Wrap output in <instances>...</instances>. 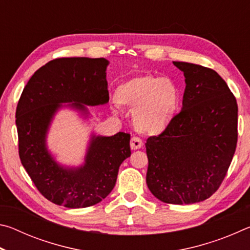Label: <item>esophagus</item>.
<instances>
[{"label": "esophagus", "mask_w": 250, "mask_h": 250, "mask_svg": "<svg viewBox=\"0 0 250 250\" xmlns=\"http://www.w3.org/2000/svg\"><path fill=\"white\" fill-rule=\"evenodd\" d=\"M130 146L132 150H138V149H141L143 146V142L142 140L139 137H135L133 135L132 138H131V141H130Z\"/></svg>", "instance_id": "34e87169"}]
</instances>
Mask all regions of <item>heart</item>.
<instances>
[{"label": "heart", "mask_w": 250, "mask_h": 250, "mask_svg": "<svg viewBox=\"0 0 250 250\" xmlns=\"http://www.w3.org/2000/svg\"><path fill=\"white\" fill-rule=\"evenodd\" d=\"M116 101L133 109V124L138 131L159 134L174 119L180 90L171 78L143 75L121 83L116 91Z\"/></svg>", "instance_id": "b5f03b06"}]
</instances>
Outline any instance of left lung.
<instances>
[{
	"label": "left lung",
	"instance_id": "left-lung-1",
	"mask_svg": "<svg viewBox=\"0 0 250 250\" xmlns=\"http://www.w3.org/2000/svg\"><path fill=\"white\" fill-rule=\"evenodd\" d=\"M185 76L183 107L159 135L147 138V188L167 204H193L210 197L234 156L238 105L216 71L173 62Z\"/></svg>",
	"mask_w": 250,
	"mask_h": 250
}]
</instances>
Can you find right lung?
Returning a JSON list of instances; mask_svg holds the SVG:
<instances>
[{"mask_svg": "<svg viewBox=\"0 0 250 250\" xmlns=\"http://www.w3.org/2000/svg\"><path fill=\"white\" fill-rule=\"evenodd\" d=\"M104 58L64 57L35 71L16 108L21 162L45 198L68 208L92 206L115 188L121 163L129 158L130 133L92 137L86 162L77 168L59 167L46 149V132L62 103L86 110L109 101Z\"/></svg>", "mask_w": 250, "mask_h": 250, "instance_id": "add662e5", "label": "right lung"}]
</instances>
